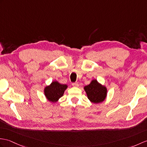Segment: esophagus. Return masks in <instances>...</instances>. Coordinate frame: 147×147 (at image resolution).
Returning <instances> with one entry per match:
<instances>
[{"instance_id": "1", "label": "esophagus", "mask_w": 147, "mask_h": 147, "mask_svg": "<svg viewBox=\"0 0 147 147\" xmlns=\"http://www.w3.org/2000/svg\"><path fill=\"white\" fill-rule=\"evenodd\" d=\"M72 85H73V86H74V87H78V86H79V83H78V82H76V83H73L72 84Z\"/></svg>"}]
</instances>
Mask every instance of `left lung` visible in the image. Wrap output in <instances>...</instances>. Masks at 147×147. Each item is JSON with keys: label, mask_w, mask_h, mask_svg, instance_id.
I'll return each instance as SVG.
<instances>
[{"label": "left lung", "mask_w": 147, "mask_h": 147, "mask_svg": "<svg viewBox=\"0 0 147 147\" xmlns=\"http://www.w3.org/2000/svg\"><path fill=\"white\" fill-rule=\"evenodd\" d=\"M88 98L94 104L103 102L107 96V88L101 84L96 80H93L91 83L84 87Z\"/></svg>", "instance_id": "left-lung-1"}]
</instances>
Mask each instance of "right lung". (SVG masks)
Wrapping results in <instances>:
<instances>
[{
    "mask_svg": "<svg viewBox=\"0 0 147 147\" xmlns=\"http://www.w3.org/2000/svg\"><path fill=\"white\" fill-rule=\"evenodd\" d=\"M67 87V84H63L57 81H54L48 86H45L44 93L47 100L51 103H56L63 96Z\"/></svg>",
    "mask_w": 147,
    "mask_h": 147,
    "instance_id": "add662e5",
    "label": "right lung"
}]
</instances>
